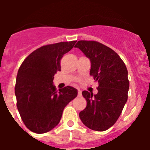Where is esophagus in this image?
Listing matches in <instances>:
<instances>
[{"label": "esophagus", "mask_w": 150, "mask_h": 150, "mask_svg": "<svg viewBox=\"0 0 150 150\" xmlns=\"http://www.w3.org/2000/svg\"><path fill=\"white\" fill-rule=\"evenodd\" d=\"M81 95H82L81 90L78 89V96H81Z\"/></svg>", "instance_id": "34e87169"}]
</instances>
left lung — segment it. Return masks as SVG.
<instances>
[{
  "mask_svg": "<svg viewBox=\"0 0 150 150\" xmlns=\"http://www.w3.org/2000/svg\"><path fill=\"white\" fill-rule=\"evenodd\" d=\"M75 47L89 59L90 75L98 83L96 95L82 92L87 105L79 118L90 129L104 132L116 123L128 100L126 66L116 52L97 41L79 40Z\"/></svg>",
  "mask_w": 150,
  "mask_h": 150,
  "instance_id": "obj_1",
  "label": "left lung"
}]
</instances>
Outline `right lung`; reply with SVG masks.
Here are the masks:
<instances>
[{
	"mask_svg": "<svg viewBox=\"0 0 150 150\" xmlns=\"http://www.w3.org/2000/svg\"><path fill=\"white\" fill-rule=\"evenodd\" d=\"M76 41L41 46L30 54L18 69L15 86L17 108L30 131L43 134L59 124L64 107L77 96V90L66 86L56 91L54 75L61 71L60 61Z\"/></svg>",
	"mask_w": 150,
	"mask_h": 150,
	"instance_id": "right-lung-1",
	"label": "right lung"
}]
</instances>
